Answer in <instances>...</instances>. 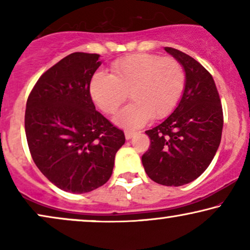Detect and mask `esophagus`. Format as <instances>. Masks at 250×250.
Instances as JSON below:
<instances>
[{
    "mask_svg": "<svg viewBox=\"0 0 250 250\" xmlns=\"http://www.w3.org/2000/svg\"><path fill=\"white\" fill-rule=\"evenodd\" d=\"M134 135H135V132H133V131H125V138H126V140H131Z\"/></svg>",
    "mask_w": 250,
    "mask_h": 250,
    "instance_id": "1",
    "label": "esophagus"
}]
</instances>
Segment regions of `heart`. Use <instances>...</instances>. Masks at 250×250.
Wrapping results in <instances>:
<instances>
[{"mask_svg":"<svg viewBox=\"0 0 250 250\" xmlns=\"http://www.w3.org/2000/svg\"><path fill=\"white\" fill-rule=\"evenodd\" d=\"M184 85V70L175 59L138 53L115 61L111 75L95 73L90 82V93L102 111L112 115L129 92L133 102L118 112L114 122L121 127L134 129L150 117L168 116L179 104Z\"/></svg>","mask_w":250,"mask_h":250,"instance_id":"obj_1","label":"heart"}]
</instances>
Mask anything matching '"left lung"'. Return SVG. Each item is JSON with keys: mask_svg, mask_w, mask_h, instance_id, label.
Masks as SVG:
<instances>
[{"mask_svg": "<svg viewBox=\"0 0 250 250\" xmlns=\"http://www.w3.org/2000/svg\"><path fill=\"white\" fill-rule=\"evenodd\" d=\"M186 73V85L177 107L146 134L150 148L142 156L146 173L156 183L181 187L199 177L221 143L223 111L211 75L193 58L165 47Z\"/></svg>", "mask_w": 250, "mask_h": 250, "instance_id": "8db88e82", "label": "left lung"}]
</instances>
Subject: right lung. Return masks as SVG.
Wrapping results in <instances>:
<instances>
[{"label":"right lung","mask_w":250,"mask_h":250,"mask_svg":"<svg viewBox=\"0 0 250 250\" xmlns=\"http://www.w3.org/2000/svg\"><path fill=\"white\" fill-rule=\"evenodd\" d=\"M102 61L75 52L46 70L30 92L25 132L30 155L59 189L85 193L110 179L124 132L95 110L90 82Z\"/></svg>","instance_id":"add662e5"}]
</instances>
